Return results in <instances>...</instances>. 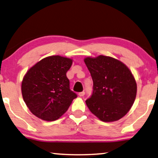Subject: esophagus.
<instances>
[{
    "mask_svg": "<svg viewBox=\"0 0 158 158\" xmlns=\"http://www.w3.org/2000/svg\"><path fill=\"white\" fill-rule=\"evenodd\" d=\"M85 95V92L84 91H82V92H80L79 93V95L80 97H82V96H84Z\"/></svg>",
    "mask_w": 158,
    "mask_h": 158,
    "instance_id": "34e87169",
    "label": "esophagus"
}]
</instances>
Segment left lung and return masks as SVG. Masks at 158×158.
I'll list each match as a JSON object with an SVG mask.
<instances>
[{
    "label": "left lung",
    "instance_id": "8db88e82",
    "mask_svg": "<svg viewBox=\"0 0 158 158\" xmlns=\"http://www.w3.org/2000/svg\"><path fill=\"white\" fill-rule=\"evenodd\" d=\"M84 60L93 81V94L85 101L87 106L102 121H118L130 111L137 95L132 72L121 61L106 56Z\"/></svg>",
    "mask_w": 158,
    "mask_h": 158
}]
</instances>
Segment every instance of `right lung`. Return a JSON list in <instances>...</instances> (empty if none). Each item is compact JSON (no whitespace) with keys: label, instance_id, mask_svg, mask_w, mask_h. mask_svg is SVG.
<instances>
[{"label":"right lung","instance_id":"obj_1","mask_svg":"<svg viewBox=\"0 0 158 158\" xmlns=\"http://www.w3.org/2000/svg\"><path fill=\"white\" fill-rule=\"evenodd\" d=\"M72 58L51 56L36 63L26 72L21 93L26 106L35 116L46 121L58 120L77 98L69 89L66 76Z\"/></svg>","mask_w":158,"mask_h":158}]
</instances>
